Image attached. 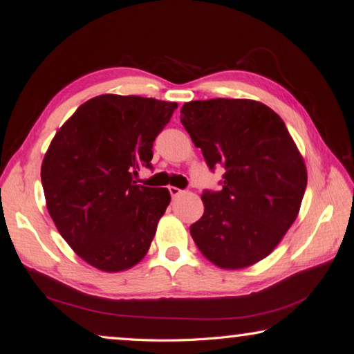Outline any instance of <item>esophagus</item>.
I'll use <instances>...</instances> for the list:
<instances>
[{
	"label": "esophagus",
	"mask_w": 354,
	"mask_h": 354,
	"mask_svg": "<svg viewBox=\"0 0 354 354\" xmlns=\"http://www.w3.org/2000/svg\"><path fill=\"white\" fill-rule=\"evenodd\" d=\"M169 192H170V195H171L173 199H176L181 195H184V192L181 189H178V187H169Z\"/></svg>",
	"instance_id": "esophagus-1"
}]
</instances>
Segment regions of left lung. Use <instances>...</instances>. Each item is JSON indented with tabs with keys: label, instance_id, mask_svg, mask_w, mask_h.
I'll list each match as a JSON object with an SVG mask.
<instances>
[{
	"label": "left lung",
	"instance_id": "obj_1",
	"mask_svg": "<svg viewBox=\"0 0 354 354\" xmlns=\"http://www.w3.org/2000/svg\"><path fill=\"white\" fill-rule=\"evenodd\" d=\"M181 122L210 169L224 167L221 192H204L190 227L199 252L224 270L247 268L288 232L307 187L304 158L281 116L254 100L185 102Z\"/></svg>",
	"mask_w": 354,
	"mask_h": 354
}]
</instances>
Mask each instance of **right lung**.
<instances>
[{"instance_id": "right-lung-1", "label": "right lung", "mask_w": 354, "mask_h": 354, "mask_svg": "<svg viewBox=\"0 0 354 354\" xmlns=\"http://www.w3.org/2000/svg\"><path fill=\"white\" fill-rule=\"evenodd\" d=\"M176 102L100 95L55 133L41 164L46 205L58 232L88 266L118 273L147 254L170 204L162 187L138 185L153 141Z\"/></svg>"}]
</instances>
